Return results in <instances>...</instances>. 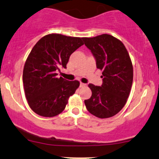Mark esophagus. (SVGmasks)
Listing matches in <instances>:
<instances>
[{
  "label": "esophagus",
  "mask_w": 159,
  "mask_h": 159,
  "mask_svg": "<svg viewBox=\"0 0 159 159\" xmlns=\"http://www.w3.org/2000/svg\"><path fill=\"white\" fill-rule=\"evenodd\" d=\"M86 84H85V83H80V87H83V86H85Z\"/></svg>",
  "instance_id": "esophagus-1"
}]
</instances>
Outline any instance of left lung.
<instances>
[{"label": "left lung", "instance_id": "1", "mask_svg": "<svg viewBox=\"0 0 159 159\" xmlns=\"http://www.w3.org/2000/svg\"><path fill=\"white\" fill-rule=\"evenodd\" d=\"M85 45L96 60L97 68L103 70V83H89L92 97L85 100L88 111L101 119L110 118L123 108L133 82V66L127 49L120 40L107 34L83 37Z\"/></svg>", "mask_w": 159, "mask_h": 159}]
</instances>
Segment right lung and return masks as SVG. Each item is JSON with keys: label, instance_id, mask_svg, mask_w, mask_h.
<instances>
[{"label": "right lung", "instance_id": "obj_1", "mask_svg": "<svg viewBox=\"0 0 159 159\" xmlns=\"http://www.w3.org/2000/svg\"><path fill=\"white\" fill-rule=\"evenodd\" d=\"M83 38L51 34L35 44L23 70V84L28 105L41 116L53 117L65 110L70 96L80 86L77 80L58 78L70 55L83 46Z\"/></svg>", "mask_w": 159, "mask_h": 159}]
</instances>
